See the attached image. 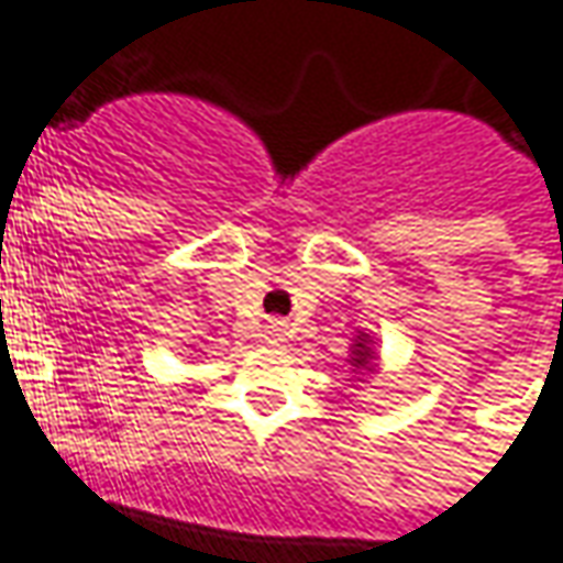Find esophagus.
I'll list each match as a JSON object with an SVG mask.
<instances>
[{"instance_id":"esophagus-1","label":"esophagus","mask_w":563,"mask_h":563,"mask_svg":"<svg viewBox=\"0 0 563 563\" xmlns=\"http://www.w3.org/2000/svg\"><path fill=\"white\" fill-rule=\"evenodd\" d=\"M271 336H274V340H280V336H283V321H274V324H271Z\"/></svg>"}]
</instances>
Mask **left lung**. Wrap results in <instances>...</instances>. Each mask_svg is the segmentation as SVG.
<instances>
[{"label":"left lung","instance_id":"left-lung-1","mask_svg":"<svg viewBox=\"0 0 563 563\" xmlns=\"http://www.w3.org/2000/svg\"><path fill=\"white\" fill-rule=\"evenodd\" d=\"M350 375L353 378H368V375H375L378 372V353H375V336L372 333H365V330H358L353 336V343H350Z\"/></svg>","mask_w":563,"mask_h":563}]
</instances>
